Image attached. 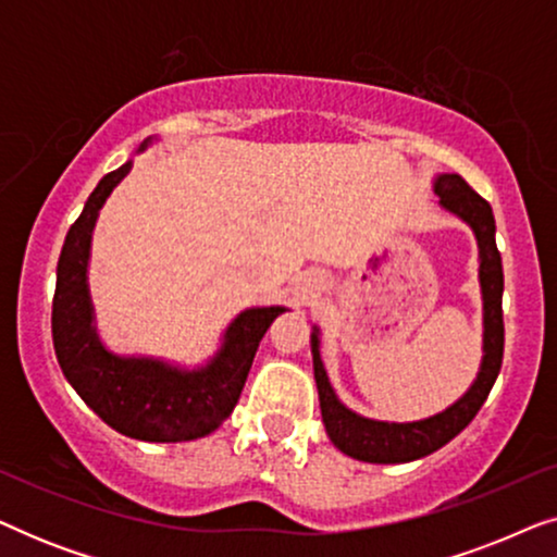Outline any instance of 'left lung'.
I'll return each mask as SVG.
<instances>
[{"label":"left lung","mask_w":557,"mask_h":557,"mask_svg":"<svg viewBox=\"0 0 557 557\" xmlns=\"http://www.w3.org/2000/svg\"><path fill=\"white\" fill-rule=\"evenodd\" d=\"M433 193L441 197V208L454 212L474 231L479 246V286H482L484 301L482 368H479V375L469 391L441 413L413 423L375 421V418L355 413L337 398L330 377H326L322 355H319V326H311L314 330L311 332V357H314V380L326 436L342 454L352 456L357 461L406 463L438 451L441 446H446L474 421L502 368V352H505V322H502L505 273H502V256L497 240H494L497 225H494L492 208L459 174H438L433 180Z\"/></svg>","instance_id":"8db88e82"}]
</instances>
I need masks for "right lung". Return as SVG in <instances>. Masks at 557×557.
<instances>
[{
  "label": "right lung",
  "instance_id": "1",
  "mask_svg": "<svg viewBox=\"0 0 557 557\" xmlns=\"http://www.w3.org/2000/svg\"><path fill=\"white\" fill-rule=\"evenodd\" d=\"M149 144L151 139H144L136 151ZM128 170L132 159L98 182L65 235L52 296V345L67 383L111 429L151 444L202 438L233 413L258 342L286 307L240 311L227 324L218 352L193 370L157 357L111 352L96 330L88 261L98 212Z\"/></svg>",
  "mask_w": 557,
  "mask_h": 557
}]
</instances>
